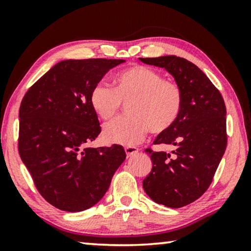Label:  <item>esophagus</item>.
<instances>
[{
  "label": "esophagus",
  "mask_w": 251,
  "mask_h": 251,
  "mask_svg": "<svg viewBox=\"0 0 251 251\" xmlns=\"http://www.w3.org/2000/svg\"><path fill=\"white\" fill-rule=\"evenodd\" d=\"M125 151H126V156H128V157L135 155L136 153H138V149H137V147H135V146H126V147H125Z\"/></svg>",
  "instance_id": "34e87169"
}]
</instances>
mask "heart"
<instances>
[{
    "label": "heart",
    "instance_id": "heart-1",
    "mask_svg": "<svg viewBox=\"0 0 251 251\" xmlns=\"http://www.w3.org/2000/svg\"><path fill=\"white\" fill-rule=\"evenodd\" d=\"M89 101L104 121L118 114L121 102L130 115L109 123L104 129L108 143L135 145L146 133H162L173 128L183 108V92L176 82L145 66H132L116 74L114 89L99 82L91 89Z\"/></svg>",
    "mask_w": 251,
    "mask_h": 251
}]
</instances>
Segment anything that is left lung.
<instances>
[{"instance_id":"8db88e82","label":"left lung","mask_w":251,"mask_h":251,"mask_svg":"<svg viewBox=\"0 0 251 251\" xmlns=\"http://www.w3.org/2000/svg\"><path fill=\"white\" fill-rule=\"evenodd\" d=\"M144 64L164 68L183 92L177 122L159 133L153 144L173 147L171 153L147 149L152 170L143 181L154 202L180 208L198 200L217 170L227 144L224 99L207 75L191 61L177 56L139 58Z\"/></svg>"}]
</instances>
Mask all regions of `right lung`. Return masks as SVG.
Here are the masks:
<instances>
[{
    "label": "right lung",
    "instance_id": "add662e5",
    "mask_svg": "<svg viewBox=\"0 0 251 251\" xmlns=\"http://www.w3.org/2000/svg\"><path fill=\"white\" fill-rule=\"evenodd\" d=\"M123 59H67L40 77L19 108L18 150L40 194L60 210L91 208L126 160L121 145L88 147L101 128L89 96Z\"/></svg>",
    "mask_w": 251,
    "mask_h": 251
}]
</instances>
